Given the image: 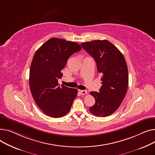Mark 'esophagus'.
Instances as JSON below:
<instances>
[{
  "label": "esophagus",
  "mask_w": 155,
  "mask_h": 155,
  "mask_svg": "<svg viewBox=\"0 0 155 155\" xmlns=\"http://www.w3.org/2000/svg\"><path fill=\"white\" fill-rule=\"evenodd\" d=\"M79 91H80L81 94H83V95H85L87 93V91L86 90H79Z\"/></svg>",
  "instance_id": "obj_1"
}]
</instances>
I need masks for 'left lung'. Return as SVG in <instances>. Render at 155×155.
Returning <instances> with one entry per match:
<instances>
[{
    "label": "left lung",
    "mask_w": 155,
    "mask_h": 155,
    "mask_svg": "<svg viewBox=\"0 0 155 155\" xmlns=\"http://www.w3.org/2000/svg\"><path fill=\"white\" fill-rule=\"evenodd\" d=\"M81 45L94 59L97 71L102 76L99 92H90L96 103L89 111L98 117L110 116L119 107L128 89V71L125 59L120 51L107 40L83 42Z\"/></svg>",
    "instance_id": "1"
}]
</instances>
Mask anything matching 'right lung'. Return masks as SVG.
<instances>
[{"label": "right lung", "mask_w": 155, "mask_h": 155, "mask_svg": "<svg viewBox=\"0 0 155 155\" xmlns=\"http://www.w3.org/2000/svg\"><path fill=\"white\" fill-rule=\"evenodd\" d=\"M81 49L76 42L53 38L36 51L31 65L29 86L35 103L45 114L59 117L69 111L78 90L59 86L58 79L68 58Z\"/></svg>", "instance_id": "obj_1"}]
</instances>
